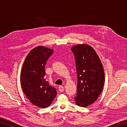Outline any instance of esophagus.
Wrapping results in <instances>:
<instances>
[{"mask_svg":"<svg viewBox=\"0 0 127 127\" xmlns=\"http://www.w3.org/2000/svg\"><path fill=\"white\" fill-rule=\"evenodd\" d=\"M58 89H59V91L61 92H62L64 91V87L62 86H59L58 87Z\"/></svg>","mask_w":127,"mask_h":127,"instance_id":"obj_1","label":"esophagus"}]
</instances>
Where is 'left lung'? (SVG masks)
Masks as SVG:
<instances>
[{
	"label": "left lung",
	"instance_id": "1",
	"mask_svg": "<svg viewBox=\"0 0 127 127\" xmlns=\"http://www.w3.org/2000/svg\"><path fill=\"white\" fill-rule=\"evenodd\" d=\"M74 55L77 74V105L87 107L97 99L105 82L102 64L95 50L87 44H78L71 48Z\"/></svg>",
	"mask_w": 127,
	"mask_h": 127
}]
</instances>
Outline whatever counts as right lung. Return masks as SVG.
Masks as SVG:
<instances>
[{"label": "right lung", "instance_id": "right-lung-1", "mask_svg": "<svg viewBox=\"0 0 127 127\" xmlns=\"http://www.w3.org/2000/svg\"><path fill=\"white\" fill-rule=\"evenodd\" d=\"M53 52V49L45 46L36 47L28 54L21 70L23 92L32 104L41 108L50 106L57 95L55 88L45 78V66Z\"/></svg>", "mask_w": 127, "mask_h": 127}]
</instances>
